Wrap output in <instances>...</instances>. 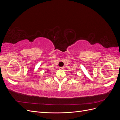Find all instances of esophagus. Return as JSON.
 I'll return each mask as SVG.
<instances>
[{
  "label": "esophagus",
  "mask_w": 120,
  "mask_h": 120,
  "mask_svg": "<svg viewBox=\"0 0 120 120\" xmlns=\"http://www.w3.org/2000/svg\"><path fill=\"white\" fill-rule=\"evenodd\" d=\"M59 68L61 69V70H63V69H64V67H60Z\"/></svg>",
  "instance_id": "esophagus-1"
}]
</instances>
